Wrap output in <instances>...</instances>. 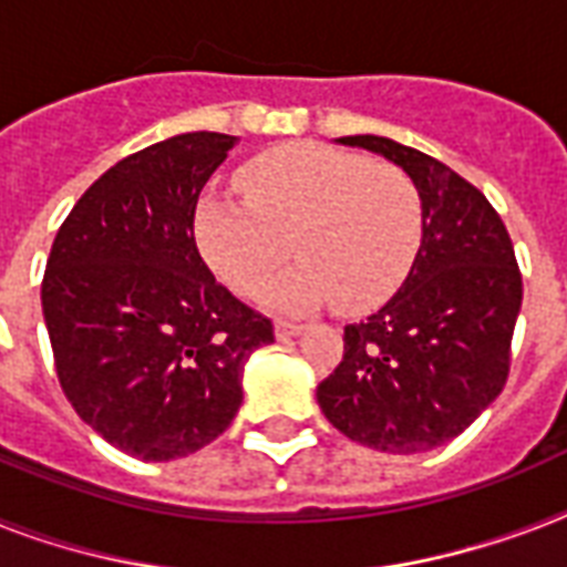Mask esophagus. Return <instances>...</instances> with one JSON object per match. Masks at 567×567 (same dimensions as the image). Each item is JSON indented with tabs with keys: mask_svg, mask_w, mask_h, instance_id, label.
<instances>
[{
	"mask_svg": "<svg viewBox=\"0 0 567 567\" xmlns=\"http://www.w3.org/2000/svg\"><path fill=\"white\" fill-rule=\"evenodd\" d=\"M302 327L300 323H291V320H276V338L279 341H285V338H291V336H300Z\"/></svg>",
	"mask_w": 567,
	"mask_h": 567,
	"instance_id": "34e87169",
	"label": "esophagus"
}]
</instances>
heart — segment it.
I'll list each match as a JSON object with an SVG mask.
<instances>
[{"instance_id": "1", "label": "heart", "mask_w": 567, "mask_h": 567, "mask_svg": "<svg viewBox=\"0 0 567 567\" xmlns=\"http://www.w3.org/2000/svg\"><path fill=\"white\" fill-rule=\"evenodd\" d=\"M238 190L244 199H199L196 240L214 274L240 297L265 291L293 249L302 261L265 297L279 311L332 300L344 309L379 306L403 285L421 249V194L396 164L288 144L244 164Z\"/></svg>"}]
</instances>
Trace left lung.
Wrapping results in <instances>:
<instances>
[{"label": "left lung", "instance_id": "1", "mask_svg": "<svg viewBox=\"0 0 567 567\" xmlns=\"http://www.w3.org/2000/svg\"><path fill=\"white\" fill-rule=\"evenodd\" d=\"M394 162L421 194V249L400 291L344 327V359L318 385L338 432L382 453H426L471 426L506 385L520 270L501 214L432 155L379 135L338 137Z\"/></svg>", "mask_w": 567, "mask_h": 567}]
</instances>
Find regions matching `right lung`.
Instances as JSON below:
<instances>
[{
    "label": "right lung",
    "instance_id": "obj_1",
    "mask_svg": "<svg viewBox=\"0 0 567 567\" xmlns=\"http://www.w3.org/2000/svg\"><path fill=\"white\" fill-rule=\"evenodd\" d=\"M235 141L188 132L117 162L49 252L40 300L58 382L93 432L144 462L223 435L244 403V364L274 341L194 238L199 194Z\"/></svg>",
    "mask_w": 567,
    "mask_h": 567
}]
</instances>
